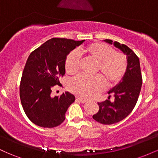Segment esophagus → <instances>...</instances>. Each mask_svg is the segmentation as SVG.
<instances>
[{"label":"esophagus","mask_w":158,"mask_h":158,"mask_svg":"<svg viewBox=\"0 0 158 158\" xmlns=\"http://www.w3.org/2000/svg\"><path fill=\"white\" fill-rule=\"evenodd\" d=\"M77 101H79V102H81V103H85L87 102L86 100H85V99H81V98H79V97H77Z\"/></svg>","instance_id":"obj_1"}]
</instances>
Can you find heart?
I'll return each mask as SVG.
<instances>
[{
  "label": "heart",
  "mask_w": 158,
  "mask_h": 158,
  "mask_svg": "<svg viewBox=\"0 0 158 158\" xmlns=\"http://www.w3.org/2000/svg\"><path fill=\"white\" fill-rule=\"evenodd\" d=\"M90 59L97 61L96 73H100L110 85L122 80L126 71L127 62L125 56L102 42L96 41L82 47L79 50ZM80 59L77 51H72L67 56L64 68L67 73L73 75L77 73ZM69 90L83 99L96 97L105 88V81L100 76L87 77L79 76L69 83Z\"/></svg>",
  "instance_id": "obj_1"
}]
</instances>
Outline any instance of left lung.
<instances>
[{
	"label": "left lung",
	"instance_id": "left-lung-1",
	"mask_svg": "<svg viewBox=\"0 0 158 158\" xmlns=\"http://www.w3.org/2000/svg\"><path fill=\"white\" fill-rule=\"evenodd\" d=\"M105 42L113 44L120 50L127 59V68L124 77L119 82L112 88L108 94L114 95V102L108 99L98 102L99 110L93 116L94 119L104 125H111L123 120L135 108L138 99L142 86L140 64L139 58L126 45L117 41L106 39Z\"/></svg>",
	"mask_w": 158,
	"mask_h": 158
}]
</instances>
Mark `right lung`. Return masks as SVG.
Wrapping results in <instances>:
<instances>
[{
    "label": "right lung",
    "instance_id": "obj_1",
    "mask_svg": "<svg viewBox=\"0 0 158 158\" xmlns=\"http://www.w3.org/2000/svg\"><path fill=\"white\" fill-rule=\"evenodd\" d=\"M84 41L52 38L29 56L21 77L20 98L25 114L34 124L53 128L64 122L75 97L68 91L60 97H52L50 94L65 74L67 56Z\"/></svg>",
    "mask_w": 158,
    "mask_h": 158
}]
</instances>
